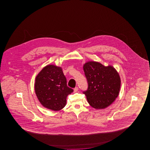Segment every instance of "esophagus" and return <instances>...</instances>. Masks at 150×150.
Masks as SVG:
<instances>
[{"label": "esophagus", "instance_id": "obj_1", "mask_svg": "<svg viewBox=\"0 0 150 150\" xmlns=\"http://www.w3.org/2000/svg\"><path fill=\"white\" fill-rule=\"evenodd\" d=\"M78 91V87H76L74 88V93Z\"/></svg>", "mask_w": 150, "mask_h": 150}]
</instances>
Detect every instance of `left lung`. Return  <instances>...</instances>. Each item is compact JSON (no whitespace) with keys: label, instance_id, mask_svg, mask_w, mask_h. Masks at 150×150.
<instances>
[{"label":"left lung","instance_id":"1","mask_svg":"<svg viewBox=\"0 0 150 150\" xmlns=\"http://www.w3.org/2000/svg\"><path fill=\"white\" fill-rule=\"evenodd\" d=\"M88 88L83 92L89 105L96 109H105L118 96L121 87L120 76L115 68L105 67L97 62L83 65Z\"/></svg>","mask_w":150,"mask_h":150}]
</instances>
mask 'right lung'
<instances>
[{"instance_id":"add662e5","label":"right lung","mask_w":150,"mask_h":150,"mask_svg":"<svg viewBox=\"0 0 150 150\" xmlns=\"http://www.w3.org/2000/svg\"><path fill=\"white\" fill-rule=\"evenodd\" d=\"M67 83L61 67L54 65L45 67L35 78V93L42 105L54 111L63 108L67 96L74 92Z\"/></svg>"}]
</instances>
